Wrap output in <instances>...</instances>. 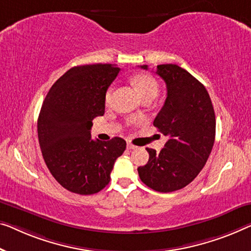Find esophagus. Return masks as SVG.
Returning a JSON list of instances; mask_svg holds the SVG:
<instances>
[{"instance_id":"esophagus-1","label":"esophagus","mask_w":251,"mask_h":251,"mask_svg":"<svg viewBox=\"0 0 251 251\" xmlns=\"http://www.w3.org/2000/svg\"><path fill=\"white\" fill-rule=\"evenodd\" d=\"M127 149L133 150V149H136V147H135V145H133L132 143H127Z\"/></svg>"}]
</instances>
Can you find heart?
I'll return each mask as SVG.
<instances>
[{"mask_svg": "<svg viewBox=\"0 0 251 251\" xmlns=\"http://www.w3.org/2000/svg\"><path fill=\"white\" fill-rule=\"evenodd\" d=\"M132 83L143 98L150 95L156 96V93H158V82L150 74H136L132 77ZM111 98H113V88H108L106 95H104V102L109 104L111 102Z\"/></svg>", "mask_w": 251, "mask_h": 251, "instance_id": "obj_1", "label": "heart"}]
</instances>
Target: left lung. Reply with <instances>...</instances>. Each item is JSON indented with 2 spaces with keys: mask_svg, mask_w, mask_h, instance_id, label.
<instances>
[{
  "mask_svg": "<svg viewBox=\"0 0 251 251\" xmlns=\"http://www.w3.org/2000/svg\"><path fill=\"white\" fill-rule=\"evenodd\" d=\"M155 73L166 82L167 99L153 125L168 141L159 153L147 148L149 161L137 171L150 188L170 193L190 184L206 163L215 140V114L207 90L186 70L162 64Z\"/></svg>",
  "mask_w": 251,
  "mask_h": 251,
  "instance_id": "8db88e82",
  "label": "left lung"
}]
</instances>
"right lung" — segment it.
Here are the masks:
<instances>
[{"instance_id": "1", "label": "right lung", "mask_w": 251, "mask_h": 251, "mask_svg": "<svg viewBox=\"0 0 251 251\" xmlns=\"http://www.w3.org/2000/svg\"><path fill=\"white\" fill-rule=\"evenodd\" d=\"M121 69L113 64L81 65L58 78L38 117V140L45 163L61 186L91 195L110 181L115 161L126 149L121 137L92 140L93 118L104 114V95Z\"/></svg>"}]
</instances>
